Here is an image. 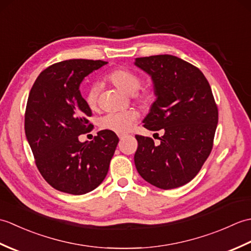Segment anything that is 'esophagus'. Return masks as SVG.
<instances>
[{"label":"esophagus","instance_id":"esophagus-1","mask_svg":"<svg viewBox=\"0 0 251 251\" xmlns=\"http://www.w3.org/2000/svg\"><path fill=\"white\" fill-rule=\"evenodd\" d=\"M119 137H120V140H121V141H122V140H123V139H124V138H125V137H126V136H124V135H121V136H119Z\"/></svg>","mask_w":251,"mask_h":251}]
</instances>
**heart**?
<instances>
[{
  "instance_id": "1",
  "label": "heart",
  "mask_w": 251,
  "mask_h": 251,
  "mask_svg": "<svg viewBox=\"0 0 251 251\" xmlns=\"http://www.w3.org/2000/svg\"><path fill=\"white\" fill-rule=\"evenodd\" d=\"M106 79L122 92L134 95V98L143 105H149L153 102V90L150 88L139 89L141 86V77L139 74L130 69L116 68L106 74ZM85 100L90 109H95L98 101V88L90 86L85 94ZM136 119L137 113L134 110L112 112L101 119V127L123 135L131 129Z\"/></svg>"
}]
</instances>
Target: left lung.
I'll return each instance as SVG.
<instances>
[{
  "label": "left lung",
  "instance_id": "obj_1",
  "mask_svg": "<svg viewBox=\"0 0 251 251\" xmlns=\"http://www.w3.org/2000/svg\"><path fill=\"white\" fill-rule=\"evenodd\" d=\"M135 65L151 75L156 96L143 126L164 131L158 146L136 135V168L154 186L179 188L199 174L214 146L218 106L210 85L199 68L176 56L136 58Z\"/></svg>",
  "mask_w": 251,
  "mask_h": 251
}]
</instances>
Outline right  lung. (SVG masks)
<instances>
[{"label": "right lung", "instance_id": "right-lung-1", "mask_svg": "<svg viewBox=\"0 0 251 251\" xmlns=\"http://www.w3.org/2000/svg\"><path fill=\"white\" fill-rule=\"evenodd\" d=\"M102 60L70 59L40 73L32 86L25 114V131L35 165L52 188L73 195L95 190L108 174L119 138L100 130L92 141L78 136L93 129L92 110L79 84L106 65Z\"/></svg>", "mask_w": 251, "mask_h": 251}]
</instances>
